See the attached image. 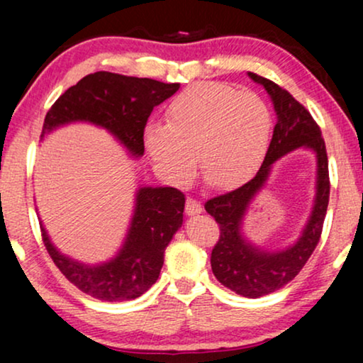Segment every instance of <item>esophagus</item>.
Instances as JSON below:
<instances>
[{"label": "esophagus", "instance_id": "esophagus-1", "mask_svg": "<svg viewBox=\"0 0 363 363\" xmlns=\"http://www.w3.org/2000/svg\"><path fill=\"white\" fill-rule=\"evenodd\" d=\"M185 211L186 215H198V213H201V205L200 201H196L195 198H186V203H185Z\"/></svg>", "mask_w": 363, "mask_h": 363}]
</instances>
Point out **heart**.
<instances>
[{"instance_id":"1","label":"heart","mask_w":363,"mask_h":363,"mask_svg":"<svg viewBox=\"0 0 363 363\" xmlns=\"http://www.w3.org/2000/svg\"><path fill=\"white\" fill-rule=\"evenodd\" d=\"M271 111L255 92L220 82H198L170 102L167 123L150 122L143 142L157 170L183 185L196 172L213 186L231 188L255 175L271 138Z\"/></svg>"}]
</instances>
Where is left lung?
Here are the masks:
<instances>
[{
	"instance_id": "1",
	"label": "left lung",
	"mask_w": 363,
	"mask_h": 363,
	"mask_svg": "<svg viewBox=\"0 0 363 363\" xmlns=\"http://www.w3.org/2000/svg\"><path fill=\"white\" fill-rule=\"evenodd\" d=\"M269 94L277 116L274 132L264 162L255 178L225 195L205 203V210L220 226V240L211 251V269L216 279L236 294L256 297L271 294L299 274L320 240L330 195L329 160L320 128L311 112L297 102L286 89L269 79L247 74ZM299 146L311 147L318 157V191L311 218L296 245L284 252L267 253L252 247L240 235L242 218L247 205L264 186L272 163Z\"/></svg>"
}]
</instances>
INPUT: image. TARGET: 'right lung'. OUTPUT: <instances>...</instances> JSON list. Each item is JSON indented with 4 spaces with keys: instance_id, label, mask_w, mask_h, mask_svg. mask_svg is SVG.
Here are the masks:
<instances>
[{
    "instance_id": "obj_1",
    "label": "right lung",
    "mask_w": 363,
    "mask_h": 363,
    "mask_svg": "<svg viewBox=\"0 0 363 363\" xmlns=\"http://www.w3.org/2000/svg\"><path fill=\"white\" fill-rule=\"evenodd\" d=\"M180 84L128 77L99 71L69 87L44 118L41 138L69 122H91L107 128L133 157L143 155V130L153 107L172 97ZM185 195L172 186H143L125 242L112 261L86 266L52 246L41 225L43 242L57 269L77 289L99 301L122 302L140 297L155 284L163 252L183 223Z\"/></svg>"
}]
</instances>
